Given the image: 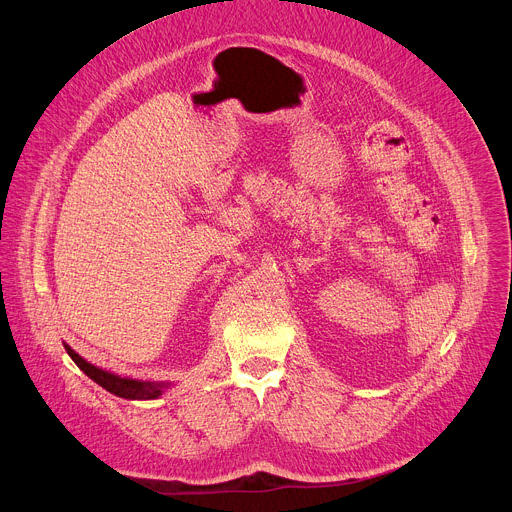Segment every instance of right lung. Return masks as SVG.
<instances>
[{
	"instance_id": "add662e5",
	"label": "right lung",
	"mask_w": 512,
	"mask_h": 512,
	"mask_svg": "<svg viewBox=\"0 0 512 512\" xmlns=\"http://www.w3.org/2000/svg\"><path fill=\"white\" fill-rule=\"evenodd\" d=\"M68 356L77 362V367L93 379L97 385L107 389L109 393L121 397V399H139V401H148V399H158L170 385L168 383H152V381H137L129 377H119L115 373L103 371L95 364L87 362L83 356H79L75 350H72L68 344H64Z\"/></svg>"
}]
</instances>
